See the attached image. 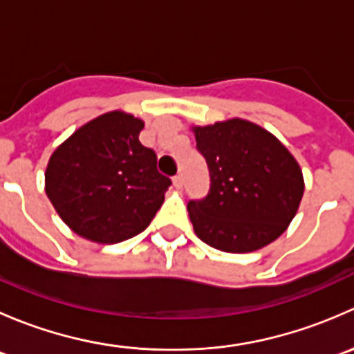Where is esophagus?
Listing matches in <instances>:
<instances>
[{
	"instance_id": "34e87169",
	"label": "esophagus",
	"mask_w": 354,
	"mask_h": 354,
	"mask_svg": "<svg viewBox=\"0 0 354 354\" xmlns=\"http://www.w3.org/2000/svg\"><path fill=\"white\" fill-rule=\"evenodd\" d=\"M173 183L176 188H183V174H176V176L173 178Z\"/></svg>"
}]
</instances>
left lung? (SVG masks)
<instances>
[{
    "instance_id": "8db88e82",
    "label": "left lung",
    "mask_w": 354,
    "mask_h": 354,
    "mask_svg": "<svg viewBox=\"0 0 354 354\" xmlns=\"http://www.w3.org/2000/svg\"><path fill=\"white\" fill-rule=\"evenodd\" d=\"M194 131L210 173L209 194L188 202L197 236L230 253L272 243L286 231L305 190L295 157L269 131L238 118Z\"/></svg>"
}]
</instances>
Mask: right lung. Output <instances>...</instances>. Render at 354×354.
Instances as JSON below:
<instances>
[{
	"label": "right lung",
	"mask_w": 354,
	"mask_h": 354,
	"mask_svg": "<svg viewBox=\"0 0 354 354\" xmlns=\"http://www.w3.org/2000/svg\"><path fill=\"white\" fill-rule=\"evenodd\" d=\"M144 121L121 111L78 128L51 156L46 194L80 236L120 243L142 233L164 202L171 180L138 140Z\"/></svg>",
	"instance_id": "1"
}]
</instances>
